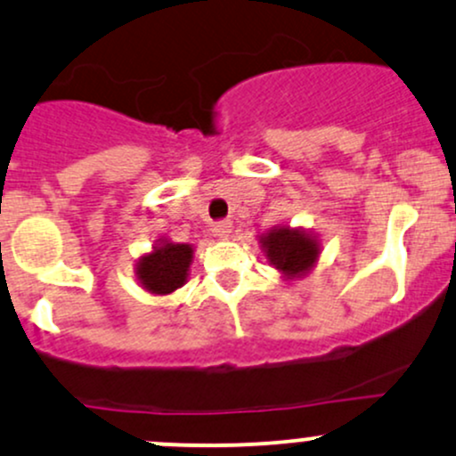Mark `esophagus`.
<instances>
[{
  "label": "esophagus",
  "mask_w": 456,
  "mask_h": 456,
  "mask_svg": "<svg viewBox=\"0 0 456 456\" xmlns=\"http://www.w3.org/2000/svg\"><path fill=\"white\" fill-rule=\"evenodd\" d=\"M212 232L216 238L227 240L229 233H232V223H229V220H218V223H214Z\"/></svg>",
  "instance_id": "1"
}]
</instances>
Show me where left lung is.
Here are the masks:
<instances>
[{
  "instance_id": "1",
  "label": "left lung",
  "mask_w": 456,
  "mask_h": 456,
  "mask_svg": "<svg viewBox=\"0 0 456 456\" xmlns=\"http://www.w3.org/2000/svg\"><path fill=\"white\" fill-rule=\"evenodd\" d=\"M266 259L285 279H301L318 262L320 244L316 236L303 229L274 227L259 238Z\"/></svg>"
}]
</instances>
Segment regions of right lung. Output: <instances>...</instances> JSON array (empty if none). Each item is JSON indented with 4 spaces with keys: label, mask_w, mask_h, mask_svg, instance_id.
Masks as SVG:
<instances>
[{
    "label": "right lung",
    "mask_w": 456,
    "mask_h": 456,
    "mask_svg": "<svg viewBox=\"0 0 456 456\" xmlns=\"http://www.w3.org/2000/svg\"><path fill=\"white\" fill-rule=\"evenodd\" d=\"M192 253V244H179L162 238L151 253L138 259L136 279L147 292L162 294V297L173 294L188 281Z\"/></svg>",
    "instance_id": "obj_1"
}]
</instances>
